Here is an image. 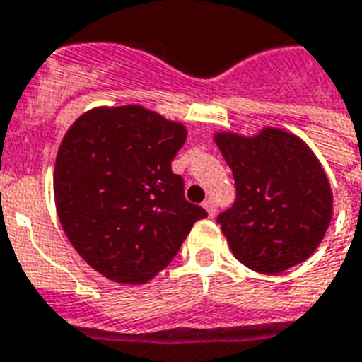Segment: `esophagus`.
Segmentation results:
<instances>
[{
  "label": "esophagus",
  "mask_w": 362,
  "mask_h": 362,
  "mask_svg": "<svg viewBox=\"0 0 362 362\" xmlns=\"http://www.w3.org/2000/svg\"><path fill=\"white\" fill-rule=\"evenodd\" d=\"M203 206H204V210L209 212L210 218H214V216H216V203H214V201H212V199H206V201L203 203Z\"/></svg>",
  "instance_id": "obj_1"
}]
</instances>
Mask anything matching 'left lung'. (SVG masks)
I'll return each mask as SVG.
<instances>
[{
  "mask_svg": "<svg viewBox=\"0 0 362 362\" xmlns=\"http://www.w3.org/2000/svg\"><path fill=\"white\" fill-rule=\"evenodd\" d=\"M212 136L237 186L233 209L218 218L233 255L263 274L306 261L331 226L334 203L312 148L272 125L250 136L233 131Z\"/></svg>",
  "mask_w": 362,
  "mask_h": 362,
  "instance_id": "obj_1",
  "label": "left lung"
}]
</instances>
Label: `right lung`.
<instances>
[{
	"mask_svg": "<svg viewBox=\"0 0 362 362\" xmlns=\"http://www.w3.org/2000/svg\"><path fill=\"white\" fill-rule=\"evenodd\" d=\"M182 122L141 105L95 107L65 131L54 167V203L71 246L99 274L146 284L173 261L206 210L187 203L170 161Z\"/></svg>",
	"mask_w": 362,
	"mask_h": 362,
	"instance_id": "1",
	"label": "right lung"
}]
</instances>
